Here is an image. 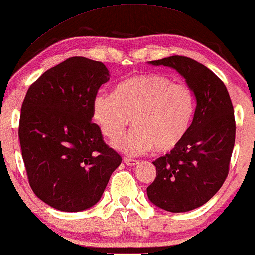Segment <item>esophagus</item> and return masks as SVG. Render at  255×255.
<instances>
[{"label": "esophagus", "mask_w": 255, "mask_h": 255, "mask_svg": "<svg viewBox=\"0 0 255 255\" xmlns=\"http://www.w3.org/2000/svg\"><path fill=\"white\" fill-rule=\"evenodd\" d=\"M124 163L127 164V165H128V167H133V165H136V164H139V161H136V160H132V158H124Z\"/></svg>", "instance_id": "34e87169"}]
</instances>
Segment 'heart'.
<instances>
[{
    "mask_svg": "<svg viewBox=\"0 0 255 255\" xmlns=\"http://www.w3.org/2000/svg\"><path fill=\"white\" fill-rule=\"evenodd\" d=\"M194 112L189 85L160 73L132 77L119 85L116 93L98 92L92 103L93 119L109 140L120 139L133 120L134 130L115 143L128 155L176 149L190 130Z\"/></svg>",
    "mask_w": 255,
    "mask_h": 255,
    "instance_id": "b5f03b06",
    "label": "heart"
}]
</instances>
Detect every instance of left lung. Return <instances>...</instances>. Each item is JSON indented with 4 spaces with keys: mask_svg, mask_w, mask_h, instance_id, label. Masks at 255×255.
<instances>
[{
    "mask_svg": "<svg viewBox=\"0 0 255 255\" xmlns=\"http://www.w3.org/2000/svg\"><path fill=\"white\" fill-rule=\"evenodd\" d=\"M176 70L192 88L195 112L185 139L153 162L156 178L147 187L149 201L170 213L205 205L226 180L235 146L234 107L226 85L199 62L173 55L148 62Z\"/></svg>",
    "mask_w": 255,
    "mask_h": 255,
    "instance_id": "obj_1",
    "label": "left lung"
}]
</instances>
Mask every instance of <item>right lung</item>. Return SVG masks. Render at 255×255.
<instances>
[{
    "label": "right lung",
    "mask_w": 255,
    "mask_h": 255,
    "mask_svg": "<svg viewBox=\"0 0 255 255\" xmlns=\"http://www.w3.org/2000/svg\"><path fill=\"white\" fill-rule=\"evenodd\" d=\"M109 77L102 62L71 57L42 73L24 99L18 135L28 182L55 209L93 207L121 164L92 122L93 99Z\"/></svg>",
    "instance_id": "right-lung-1"
}]
</instances>
